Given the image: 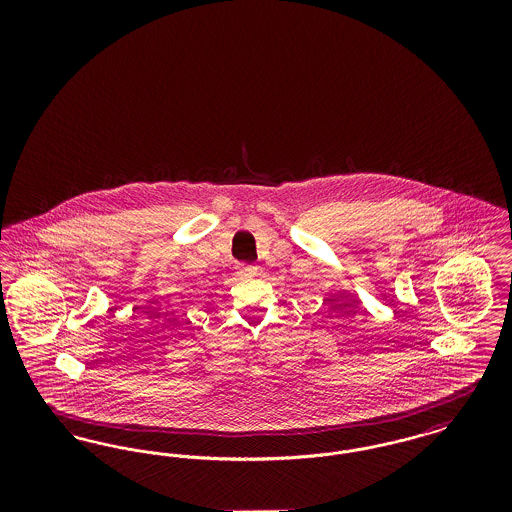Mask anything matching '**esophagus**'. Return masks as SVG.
I'll return each instance as SVG.
<instances>
[{"mask_svg": "<svg viewBox=\"0 0 512 512\" xmlns=\"http://www.w3.org/2000/svg\"><path fill=\"white\" fill-rule=\"evenodd\" d=\"M238 274H240L242 278H251V276L257 274V267H255V265H240V267H238Z\"/></svg>", "mask_w": 512, "mask_h": 512, "instance_id": "1", "label": "esophagus"}]
</instances>
